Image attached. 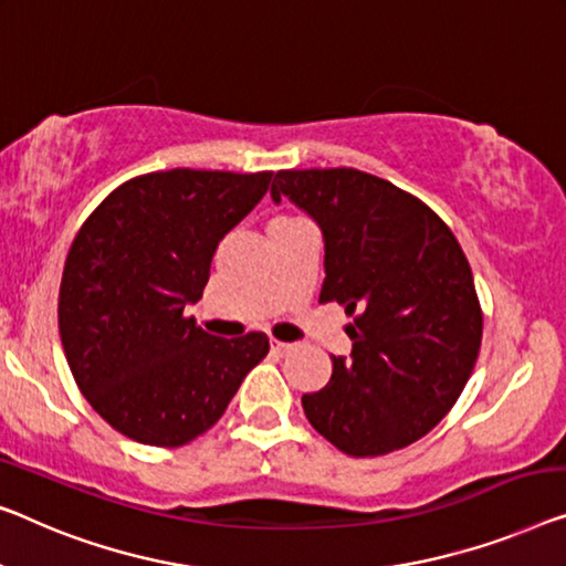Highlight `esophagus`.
Listing matches in <instances>:
<instances>
[{
    "label": "esophagus",
    "instance_id": "esophagus-1",
    "mask_svg": "<svg viewBox=\"0 0 566 566\" xmlns=\"http://www.w3.org/2000/svg\"><path fill=\"white\" fill-rule=\"evenodd\" d=\"M269 348H272L274 356H286V353L292 350V343H282V340H272L269 343Z\"/></svg>",
    "mask_w": 566,
    "mask_h": 566
}]
</instances>
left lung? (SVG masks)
<instances>
[{
  "label": "left lung",
  "instance_id": "left-lung-1",
  "mask_svg": "<svg viewBox=\"0 0 566 566\" xmlns=\"http://www.w3.org/2000/svg\"><path fill=\"white\" fill-rule=\"evenodd\" d=\"M282 198L323 231L319 302L356 315L350 360L333 356L331 381L302 396L310 424L350 458L417 442L465 389L483 337L458 239L419 198L353 167L276 172Z\"/></svg>",
  "mask_w": 566,
  "mask_h": 566
}]
</instances>
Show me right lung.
Wrapping results in <instances>:
<instances>
[{"label": "right lung", "mask_w": 566, "mask_h": 566, "mask_svg": "<svg viewBox=\"0 0 566 566\" xmlns=\"http://www.w3.org/2000/svg\"><path fill=\"white\" fill-rule=\"evenodd\" d=\"M269 180L272 172H149L116 188L75 235L57 300L65 358L91 407L129 440H196L269 353L264 333L226 340L185 317L218 243Z\"/></svg>", "instance_id": "add662e5"}]
</instances>
